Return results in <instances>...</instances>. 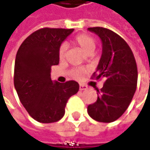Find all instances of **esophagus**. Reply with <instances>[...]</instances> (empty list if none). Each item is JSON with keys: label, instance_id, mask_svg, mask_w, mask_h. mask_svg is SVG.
<instances>
[{"label": "esophagus", "instance_id": "34e87169", "mask_svg": "<svg viewBox=\"0 0 150 150\" xmlns=\"http://www.w3.org/2000/svg\"><path fill=\"white\" fill-rule=\"evenodd\" d=\"M87 88H88L87 86L84 85V84H80V85H79V90H80V91H83V90H86Z\"/></svg>", "mask_w": 150, "mask_h": 150}]
</instances>
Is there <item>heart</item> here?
<instances>
[{
    "mask_svg": "<svg viewBox=\"0 0 150 150\" xmlns=\"http://www.w3.org/2000/svg\"><path fill=\"white\" fill-rule=\"evenodd\" d=\"M74 42L78 46H79V47L83 50L86 54H92L95 49V39L88 34H84V33L79 34L75 38ZM67 49V46L65 43L62 44L60 46L59 50H58V57L60 60H63L66 57ZM85 72H86V70L84 68H74L71 71V74L74 78L81 79L83 77Z\"/></svg>",
    "mask_w": 150,
    "mask_h": 150,
    "instance_id": "heart-1",
    "label": "heart"
}]
</instances>
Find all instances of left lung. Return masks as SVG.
<instances>
[{
  "mask_svg": "<svg viewBox=\"0 0 150 150\" xmlns=\"http://www.w3.org/2000/svg\"><path fill=\"white\" fill-rule=\"evenodd\" d=\"M102 40L103 52L92 78H104L98 98L88 106V112L98 122L111 123L120 118L130 104L137 88L138 69L128 43L119 35L104 27H89Z\"/></svg>",
  "mask_w": 150,
  "mask_h": 150,
  "instance_id": "1",
  "label": "left lung"
}]
</instances>
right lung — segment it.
<instances>
[{
  "instance_id": "1",
  "label": "right lung",
  "mask_w": 150,
  "mask_h": 150,
  "mask_svg": "<svg viewBox=\"0 0 150 150\" xmlns=\"http://www.w3.org/2000/svg\"><path fill=\"white\" fill-rule=\"evenodd\" d=\"M73 29L44 27L32 33L17 51L14 67V86L19 99L30 116L43 124L63 117L71 96L79 85L76 81L52 82L51 67L59 63L58 50Z\"/></svg>"
}]
</instances>
